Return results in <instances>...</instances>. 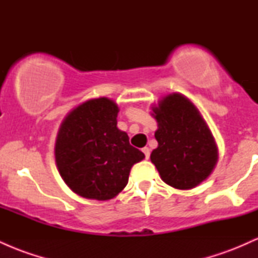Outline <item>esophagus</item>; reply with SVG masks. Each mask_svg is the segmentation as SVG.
<instances>
[{"instance_id": "esophagus-1", "label": "esophagus", "mask_w": 258, "mask_h": 258, "mask_svg": "<svg viewBox=\"0 0 258 258\" xmlns=\"http://www.w3.org/2000/svg\"><path fill=\"white\" fill-rule=\"evenodd\" d=\"M142 152L144 153V155H146V159H149L150 156V149L148 147H144L143 149H142Z\"/></svg>"}]
</instances>
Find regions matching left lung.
<instances>
[{"mask_svg": "<svg viewBox=\"0 0 258 258\" xmlns=\"http://www.w3.org/2000/svg\"><path fill=\"white\" fill-rule=\"evenodd\" d=\"M158 122V148L150 160L168 185L188 190L199 185L217 164L218 149L199 109L182 93H170L150 111Z\"/></svg>", "mask_w": 258, "mask_h": 258, "instance_id": "8db88e82", "label": "left lung"}]
</instances>
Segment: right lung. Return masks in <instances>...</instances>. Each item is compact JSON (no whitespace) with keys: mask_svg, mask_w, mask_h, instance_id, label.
<instances>
[{"mask_svg":"<svg viewBox=\"0 0 258 258\" xmlns=\"http://www.w3.org/2000/svg\"><path fill=\"white\" fill-rule=\"evenodd\" d=\"M119 106L106 97L79 104L61 121L55 138V164L65 184L85 199H114L130 171L146 156L117 128Z\"/></svg>","mask_w":258,"mask_h":258,"instance_id":"add662e5","label":"right lung"}]
</instances>
